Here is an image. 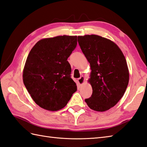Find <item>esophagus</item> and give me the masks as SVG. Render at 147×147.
Returning a JSON list of instances; mask_svg holds the SVG:
<instances>
[{
  "label": "esophagus",
  "mask_w": 147,
  "mask_h": 147,
  "mask_svg": "<svg viewBox=\"0 0 147 147\" xmlns=\"http://www.w3.org/2000/svg\"><path fill=\"white\" fill-rule=\"evenodd\" d=\"M84 81H85V78L83 76H81L80 78H78V83H79L80 85L83 84L84 83Z\"/></svg>",
  "instance_id": "esophagus-1"
}]
</instances>
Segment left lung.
Returning <instances> with one entry per match:
<instances>
[{
  "mask_svg": "<svg viewBox=\"0 0 147 147\" xmlns=\"http://www.w3.org/2000/svg\"><path fill=\"white\" fill-rule=\"evenodd\" d=\"M78 40L91 69L89 82L93 93L85 102L94 111H107L127 90L129 72L125 57L117 44L105 37L85 35L78 36Z\"/></svg>",
  "mask_w": 147,
  "mask_h": 147,
  "instance_id": "obj_1",
  "label": "left lung"
}]
</instances>
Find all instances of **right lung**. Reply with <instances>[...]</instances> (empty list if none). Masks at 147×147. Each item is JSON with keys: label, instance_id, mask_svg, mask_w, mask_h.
<instances>
[{"label": "right lung", "instance_id": "right-lung-1", "mask_svg": "<svg viewBox=\"0 0 147 147\" xmlns=\"http://www.w3.org/2000/svg\"><path fill=\"white\" fill-rule=\"evenodd\" d=\"M77 46V36L40 40L27 56L23 82L35 103L45 110L63 108L77 90L67 61Z\"/></svg>", "mask_w": 147, "mask_h": 147}]
</instances>
